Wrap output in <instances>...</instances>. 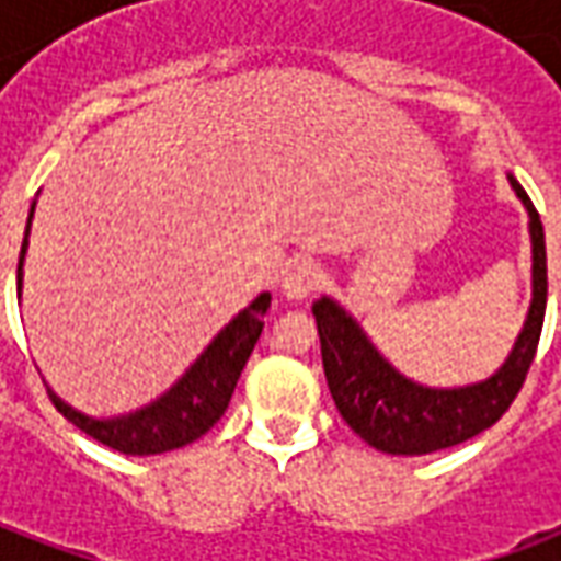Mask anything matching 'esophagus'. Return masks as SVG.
I'll return each instance as SVG.
<instances>
[{
    "instance_id": "esophagus-1",
    "label": "esophagus",
    "mask_w": 561,
    "mask_h": 561,
    "mask_svg": "<svg viewBox=\"0 0 561 561\" xmlns=\"http://www.w3.org/2000/svg\"><path fill=\"white\" fill-rule=\"evenodd\" d=\"M318 282H321V267H318L316 261H297L288 267L285 273V279H282V291L288 300H304L309 294L316 291Z\"/></svg>"
}]
</instances>
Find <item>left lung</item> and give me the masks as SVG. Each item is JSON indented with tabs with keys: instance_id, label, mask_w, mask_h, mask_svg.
Wrapping results in <instances>:
<instances>
[{
	"instance_id": "obj_1",
	"label": "left lung",
	"mask_w": 561,
	"mask_h": 561,
	"mask_svg": "<svg viewBox=\"0 0 561 561\" xmlns=\"http://www.w3.org/2000/svg\"><path fill=\"white\" fill-rule=\"evenodd\" d=\"M507 180L529 209L531 306L514 352L493 378L454 390L414 385L373 348L357 321L345 316V309H340L330 297H321L312 306L333 402L345 423L376 450L417 457L469 442L471 435L490 430L511 409L529 376L547 309V249L538 209L514 176Z\"/></svg>"
}]
</instances>
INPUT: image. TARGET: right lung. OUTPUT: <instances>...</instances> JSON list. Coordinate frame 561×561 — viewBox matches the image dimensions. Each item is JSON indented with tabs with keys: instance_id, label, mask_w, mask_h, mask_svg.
I'll return each mask as SVG.
<instances>
[{
	"instance_id": "add662e5",
	"label": "right lung",
	"mask_w": 561,
	"mask_h": 561,
	"mask_svg": "<svg viewBox=\"0 0 561 561\" xmlns=\"http://www.w3.org/2000/svg\"><path fill=\"white\" fill-rule=\"evenodd\" d=\"M26 237H30V225H26ZM26 237H23V245H20L18 291L20 267H23V255H26ZM267 306L270 294H257L255 300L245 306L243 312L233 318L216 340L209 342L207 352L197 357L192 369L164 397H159L140 412L114 417V421H95V417L75 412L62 400H56L54 393H50V400L59 409V414L75 423L80 433L92 435L95 442L114 447L119 454L147 457V454H164V450H173V447L188 445V442H195V438L207 433L209 426L219 421L225 409H228L233 388H237V378L243 373L245 360H249V354H252L257 336L264 330Z\"/></svg>"
}]
</instances>
